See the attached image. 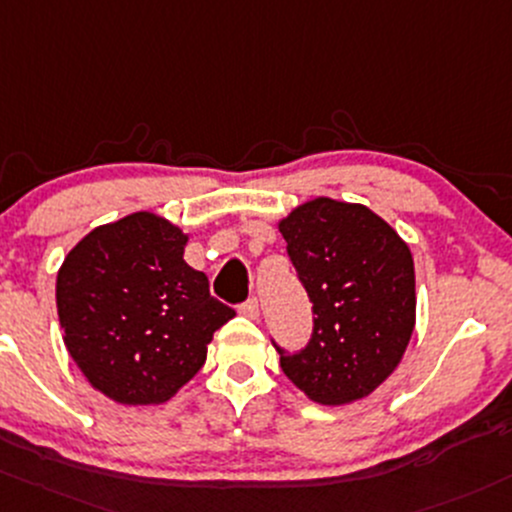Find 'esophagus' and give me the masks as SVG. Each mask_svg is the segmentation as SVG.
<instances>
[{
    "mask_svg": "<svg viewBox=\"0 0 512 512\" xmlns=\"http://www.w3.org/2000/svg\"><path fill=\"white\" fill-rule=\"evenodd\" d=\"M240 314L247 316V319H257V316H260V301H257V297L247 299L245 304L240 306Z\"/></svg>",
    "mask_w": 512,
    "mask_h": 512,
    "instance_id": "34e87169",
    "label": "esophagus"
}]
</instances>
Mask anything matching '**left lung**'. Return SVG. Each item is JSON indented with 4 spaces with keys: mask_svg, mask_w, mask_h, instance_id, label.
I'll return each mask as SVG.
<instances>
[{
    "mask_svg": "<svg viewBox=\"0 0 512 512\" xmlns=\"http://www.w3.org/2000/svg\"><path fill=\"white\" fill-rule=\"evenodd\" d=\"M314 311L284 375L321 405L368 397L402 360L414 328V262L405 240L358 203L314 198L279 223Z\"/></svg>",
    "mask_w": 512,
    "mask_h": 512,
    "instance_id": "left-lung-1",
    "label": "left lung"
}]
</instances>
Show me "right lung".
<instances>
[{
    "mask_svg": "<svg viewBox=\"0 0 512 512\" xmlns=\"http://www.w3.org/2000/svg\"><path fill=\"white\" fill-rule=\"evenodd\" d=\"M186 235L132 213L85 235L56 279L58 321L88 383L122 405L169 400L206 363L230 306L184 260Z\"/></svg>",
    "mask_w": 512,
    "mask_h": 512,
    "instance_id": "obj_1",
    "label": "right lung"
}]
</instances>
